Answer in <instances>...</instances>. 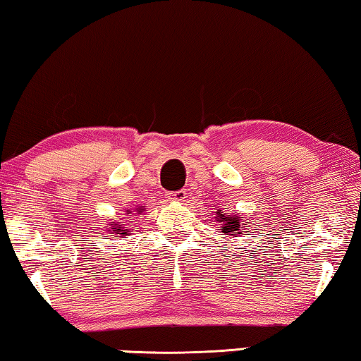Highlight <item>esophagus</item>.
Segmentation results:
<instances>
[{"instance_id": "esophagus-1", "label": "esophagus", "mask_w": 361, "mask_h": 361, "mask_svg": "<svg viewBox=\"0 0 361 361\" xmlns=\"http://www.w3.org/2000/svg\"><path fill=\"white\" fill-rule=\"evenodd\" d=\"M185 195H187V192L185 190H176V192H168L166 193V198H168V200H171V202H182L185 198Z\"/></svg>"}]
</instances>
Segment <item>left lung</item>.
Listing matches in <instances>:
<instances>
[{
  "mask_svg": "<svg viewBox=\"0 0 361 361\" xmlns=\"http://www.w3.org/2000/svg\"><path fill=\"white\" fill-rule=\"evenodd\" d=\"M218 213H221V215H219V223L223 224V233L224 234H228V233H238L239 231V228H241V223H239V218L238 216H224L223 215V212H218ZM238 234H241V233H238Z\"/></svg>",
  "mask_w": 361,
  "mask_h": 361,
  "instance_id": "obj_1",
  "label": "left lung"
}]
</instances>
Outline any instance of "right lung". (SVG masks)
Returning a JSON list of instances; mask_svg holds the SVG:
<instances>
[{
	"label": "right lung",
	"instance_id": "1",
	"mask_svg": "<svg viewBox=\"0 0 361 361\" xmlns=\"http://www.w3.org/2000/svg\"><path fill=\"white\" fill-rule=\"evenodd\" d=\"M111 231H112V234L114 233H116V234H127V229H123L122 224H118V226H114Z\"/></svg>",
	"mask_w": 361,
	"mask_h": 361
}]
</instances>
